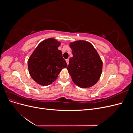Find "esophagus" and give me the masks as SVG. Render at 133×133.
<instances>
[{
    "label": "esophagus",
    "mask_w": 133,
    "mask_h": 133,
    "mask_svg": "<svg viewBox=\"0 0 133 133\" xmlns=\"http://www.w3.org/2000/svg\"><path fill=\"white\" fill-rule=\"evenodd\" d=\"M69 59H66V63H67L68 65V64H69Z\"/></svg>",
    "instance_id": "esophagus-1"
}]
</instances>
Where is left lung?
<instances>
[{
    "label": "left lung",
    "instance_id": "8db88e82",
    "mask_svg": "<svg viewBox=\"0 0 133 133\" xmlns=\"http://www.w3.org/2000/svg\"><path fill=\"white\" fill-rule=\"evenodd\" d=\"M73 57L66 69L72 80L80 88H89L99 80L103 62L97 51L89 42L79 41L70 44Z\"/></svg>",
    "mask_w": 133,
    "mask_h": 133
}]
</instances>
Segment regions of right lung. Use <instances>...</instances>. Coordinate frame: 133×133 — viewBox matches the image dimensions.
Wrapping results in <instances>:
<instances>
[{
	"mask_svg": "<svg viewBox=\"0 0 133 133\" xmlns=\"http://www.w3.org/2000/svg\"><path fill=\"white\" fill-rule=\"evenodd\" d=\"M60 43L53 38L40 43L28 61L29 74L40 85H50L58 78L63 68L67 66L62 52L58 48Z\"/></svg>",
	"mask_w": 133,
	"mask_h": 133,
	"instance_id": "obj_1",
	"label": "right lung"
}]
</instances>
